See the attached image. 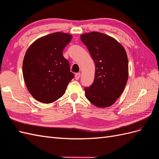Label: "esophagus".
I'll return each instance as SVG.
<instances>
[{"instance_id":"1","label":"esophagus","mask_w":159,"mask_h":159,"mask_svg":"<svg viewBox=\"0 0 159 159\" xmlns=\"http://www.w3.org/2000/svg\"><path fill=\"white\" fill-rule=\"evenodd\" d=\"M80 72L76 73V74H75V79H76V80H79V79H80Z\"/></svg>"}]
</instances>
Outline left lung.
Masks as SVG:
<instances>
[{"label":"left lung","mask_w":159,"mask_h":159,"mask_svg":"<svg viewBox=\"0 0 159 159\" xmlns=\"http://www.w3.org/2000/svg\"><path fill=\"white\" fill-rule=\"evenodd\" d=\"M95 62L94 82L85 87V96L96 107L114 103L123 93L128 78V60L122 45L106 34L93 31L80 35Z\"/></svg>","instance_id":"8db88e82"}]
</instances>
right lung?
I'll list each match as a JSON object with an SVG mask.
<instances>
[{
	"label": "right lung",
	"mask_w": 159,
	"mask_h": 159,
	"mask_svg": "<svg viewBox=\"0 0 159 159\" xmlns=\"http://www.w3.org/2000/svg\"><path fill=\"white\" fill-rule=\"evenodd\" d=\"M72 38L70 34L56 32L35 40L27 49L23 62V78L30 94L39 102L58 100L74 78L62 54Z\"/></svg>",
	"instance_id": "add662e5"
}]
</instances>
